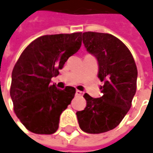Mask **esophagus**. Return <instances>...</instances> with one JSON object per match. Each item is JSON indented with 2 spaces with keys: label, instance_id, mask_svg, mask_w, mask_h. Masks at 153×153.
Segmentation results:
<instances>
[{
  "label": "esophagus",
  "instance_id": "esophagus-1",
  "mask_svg": "<svg viewBox=\"0 0 153 153\" xmlns=\"http://www.w3.org/2000/svg\"><path fill=\"white\" fill-rule=\"evenodd\" d=\"M82 94V92L81 91H79V90H76V95H81Z\"/></svg>",
  "mask_w": 153,
  "mask_h": 153
}]
</instances>
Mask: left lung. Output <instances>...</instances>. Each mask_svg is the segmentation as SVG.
Wrapping results in <instances>:
<instances>
[{
  "label": "left lung",
  "instance_id": "left-lung-1",
  "mask_svg": "<svg viewBox=\"0 0 153 153\" xmlns=\"http://www.w3.org/2000/svg\"><path fill=\"white\" fill-rule=\"evenodd\" d=\"M88 52L98 61V78L103 82V95L93 98L87 93V106L76 113L83 131L99 134L115 129L131 107L137 90V69L130 50L117 37L108 33L82 34Z\"/></svg>",
  "mask_w": 153,
  "mask_h": 153
}]
</instances>
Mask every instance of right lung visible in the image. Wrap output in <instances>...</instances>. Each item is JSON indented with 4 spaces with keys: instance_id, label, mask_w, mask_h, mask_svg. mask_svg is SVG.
<instances>
[{
    "instance_id": "add662e5",
    "label": "right lung",
    "mask_w": 153,
    "mask_h": 153,
    "mask_svg": "<svg viewBox=\"0 0 153 153\" xmlns=\"http://www.w3.org/2000/svg\"><path fill=\"white\" fill-rule=\"evenodd\" d=\"M81 32L42 36L22 51L13 72L10 96L14 111L27 130L36 134L57 131L59 117L71 103L75 88L51 84L69 57L81 46Z\"/></svg>"
}]
</instances>
